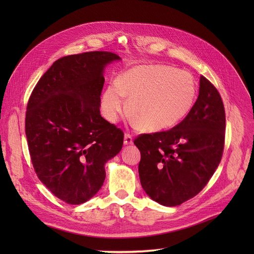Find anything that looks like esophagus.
<instances>
[{
  "mask_svg": "<svg viewBox=\"0 0 254 254\" xmlns=\"http://www.w3.org/2000/svg\"><path fill=\"white\" fill-rule=\"evenodd\" d=\"M133 142V137L131 134L129 133H125V136H124V144L128 145V144H132Z\"/></svg>",
  "mask_w": 254,
  "mask_h": 254,
  "instance_id": "34e87169",
  "label": "esophagus"
}]
</instances>
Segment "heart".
<instances>
[{
  "instance_id": "b5f03b06",
  "label": "heart",
  "mask_w": 254,
  "mask_h": 254,
  "mask_svg": "<svg viewBox=\"0 0 254 254\" xmlns=\"http://www.w3.org/2000/svg\"><path fill=\"white\" fill-rule=\"evenodd\" d=\"M147 131H160L178 124L191 109L196 97L194 77L187 71L168 65H142L111 82L102 96V111L110 122H118L127 110Z\"/></svg>"
}]
</instances>
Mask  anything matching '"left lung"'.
<instances>
[{
  "mask_svg": "<svg viewBox=\"0 0 254 254\" xmlns=\"http://www.w3.org/2000/svg\"><path fill=\"white\" fill-rule=\"evenodd\" d=\"M194 106L174 128L134 139L141 152L142 188L152 200L175 206L209 182L224 152L226 113L221 96L204 76Z\"/></svg>",
  "mask_w": 254,
  "mask_h": 254,
  "instance_id": "8db88e82",
  "label": "left lung"
}]
</instances>
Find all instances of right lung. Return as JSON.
I'll return each mask as SVG.
<instances>
[{"instance_id":"right-lung-1","label":"right lung","mask_w":254,"mask_h":254,"mask_svg":"<svg viewBox=\"0 0 254 254\" xmlns=\"http://www.w3.org/2000/svg\"><path fill=\"white\" fill-rule=\"evenodd\" d=\"M121 58L88 52L56 60L29 96L25 133L38 178L68 204L101 190L105 164L123 147L124 132L102 118L104 67Z\"/></svg>"}]
</instances>
